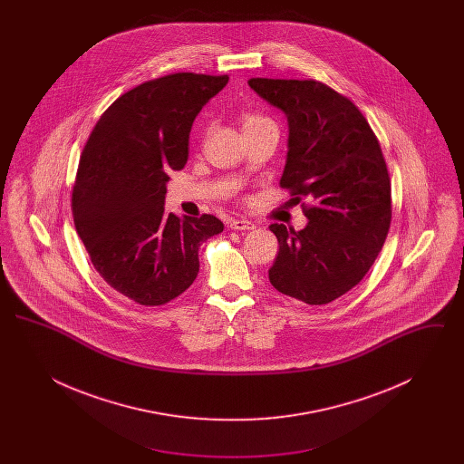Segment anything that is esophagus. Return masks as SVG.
Segmentation results:
<instances>
[{"label":"esophagus","mask_w":464,"mask_h":464,"mask_svg":"<svg viewBox=\"0 0 464 464\" xmlns=\"http://www.w3.org/2000/svg\"><path fill=\"white\" fill-rule=\"evenodd\" d=\"M229 227L237 229V231H252V229H256V224L252 221H246V219H231Z\"/></svg>","instance_id":"obj_1"}]
</instances>
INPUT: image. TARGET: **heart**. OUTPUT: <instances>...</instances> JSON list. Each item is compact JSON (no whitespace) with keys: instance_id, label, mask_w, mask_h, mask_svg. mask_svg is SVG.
<instances>
[{"instance_id":"obj_1","label":"heart","mask_w":464,"mask_h":464,"mask_svg":"<svg viewBox=\"0 0 464 464\" xmlns=\"http://www.w3.org/2000/svg\"><path fill=\"white\" fill-rule=\"evenodd\" d=\"M269 123H273V121L267 120L265 116H261V114H254V112L243 114V132L263 127V125H269Z\"/></svg>"}]
</instances>
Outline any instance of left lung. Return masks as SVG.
Returning <instances> with one entry per match:
<instances>
[{
  "instance_id": "obj_1",
  "label": "left lung",
  "mask_w": 464,
  "mask_h": 464,
  "mask_svg": "<svg viewBox=\"0 0 464 464\" xmlns=\"http://www.w3.org/2000/svg\"><path fill=\"white\" fill-rule=\"evenodd\" d=\"M285 114L287 161L280 186L313 201L301 231L271 224L280 252L269 267L278 292L327 304L360 284L392 222V182L379 140L353 102L314 80L250 78Z\"/></svg>"
}]
</instances>
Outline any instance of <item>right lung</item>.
Masks as SVG:
<instances>
[{
	"mask_svg": "<svg viewBox=\"0 0 464 464\" xmlns=\"http://www.w3.org/2000/svg\"><path fill=\"white\" fill-rule=\"evenodd\" d=\"M227 82L195 72L146 82L111 104L83 150L72 189L76 231L108 285L142 306L189 287L199 245L224 229L210 214H167L165 195L169 174L188 161L195 118Z\"/></svg>",
	"mask_w": 464,
	"mask_h": 464,
	"instance_id": "obj_1",
	"label": "right lung"
}]
</instances>
